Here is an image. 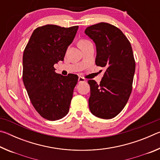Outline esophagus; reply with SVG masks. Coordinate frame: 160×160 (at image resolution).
Returning <instances> with one entry per match:
<instances>
[{
  "instance_id": "34e87169",
  "label": "esophagus",
  "mask_w": 160,
  "mask_h": 160,
  "mask_svg": "<svg viewBox=\"0 0 160 160\" xmlns=\"http://www.w3.org/2000/svg\"><path fill=\"white\" fill-rule=\"evenodd\" d=\"M85 81H86V80L84 78H82V77L80 76L79 78H78V82H79V83L84 82H85Z\"/></svg>"
}]
</instances>
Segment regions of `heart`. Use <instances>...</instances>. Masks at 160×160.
<instances>
[{
	"label": "heart",
	"mask_w": 160,
	"mask_h": 160,
	"mask_svg": "<svg viewBox=\"0 0 160 160\" xmlns=\"http://www.w3.org/2000/svg\"><path fill=\"white\" fill-rule=\"evenodd\" d=\"M90 42L88 41V40H86V39H83V40H81V41L79 42V46L80 47V46H82V45H86L88 44H90Z\"/></svg>",
	"instance_id": "b5f03b06"
}]
</instances>
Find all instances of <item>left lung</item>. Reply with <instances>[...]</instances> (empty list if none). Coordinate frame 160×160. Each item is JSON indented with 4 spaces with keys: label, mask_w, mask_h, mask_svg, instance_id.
Segmentation results:
<instances>
[{
    "label": "left lung",
    "mask_w": 160,
    "mask_h": 160,
    "mask_svg": "<svg viewBox=\"0 0 160 160\" xmlns=\"http://www.w3.org/2000/svg\"><path fill=\"white\" fill-rule=\"evenodd\" d=\"M85 33L95 44L96 65L106 68L99 85L88 80L89 108L98 118H114L125 107L132 91L135 63L131 43L120 29L106 22L88 27Z\"/></svg>",
    "instance_id": "left-lung-1"
}]
</instances>
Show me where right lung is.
I'll use <instances>...</instances> for the list:
<instances>
[{
  "instance_id": "1",
  "label": "right lung",
  "mask_w": 160,
  "mask_h": 160,
  "mask_svg": "<svg viewBox=\"0 0 160 160\" xmlns=\"http://www.w3.org/2000/svg\"><path fill=\"white\" fill-rule=\"evenodd\" d=\"M78 29V26L39 27L34 30L24 51V85L34 109L47 120H58L68 113L78 76L56 73L53 66L63 61Z\"/></svg>"
}]
</instances>
